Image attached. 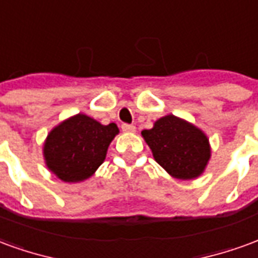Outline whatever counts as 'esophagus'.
I'll return each instance as SVG.
<instances>
[{
    "label": "esophagus",
    "instance_id": "34e87169",
    "mask_svg": "<svg viewBox=\"0 0 258 258\" xmlns=\"http://www.w3.org/2000/svg\"><path fill=\"white\" fill-rule=\"evenodd\" d=\"M121 130H123V131H125V133H134L135 125H134V124L124 123V124H121Z\"/></svg>",
    "mask_w": 258,
    "mask_h": 258
}]
</instances>
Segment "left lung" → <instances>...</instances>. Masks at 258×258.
<instances>
[{"label":"left lung","instance_id":"1","mask_svg":"<svg viewBox=\"0 0 258 258\" xmlns=\"http://www.w3.org/2000/svg\"><path fill=\"white\" fill-rule=\"evenodd\" d=\"M142 137L155 160L174 178H196L210 159L207 137L173 114L159 118L153 128L142 131Z\"/></svg>","mask_w":258,"mask_h":258}]
</instances>
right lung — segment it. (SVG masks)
Instances as JSON below:
<instances>
[{"instance_id":"1","label":"right lung","mask_w":258,"mask_h":258,"mask_svg":"<svg viewBox=\"0 0 258 258\" xmlns=\"http://www.w3.org/2000/svg\"><path fill=\"white\" fill-rule=\"evenodd\" d=\"M117 133L114 123L102 125L85 114L69 118L48 135L44 146L48 168L66 182L87 179L105 160Z\"/></svg>"}]
</instances>
